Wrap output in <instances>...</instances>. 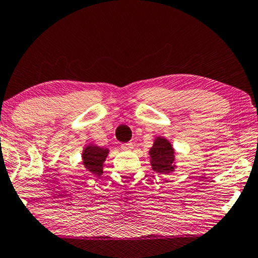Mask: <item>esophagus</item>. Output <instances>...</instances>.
Segmentation results:
<instances>
[{"mask_svg":"<svg viewBox=\"0 0 258 258\" xmlns=\"http://www.w3.org/2000/svg\"><path fill=\"white\" fill-rule=\"evenodd\" d=\"M120 148L122 150H130V149L133 148V144H132V142H126V144L120 145Z\"/></svg>","mask_w":258,"mask_h":258,"instance_id":"esophagus-1","label":"esophagus"}]
</instances>
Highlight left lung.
Returning <instances> with one entry per match:
<instances>
[{
  "instance_id": "left-lung-1",
  "label": "left lung",
  "mask_w": 258,
  "mask_h": 258,
  "mask_svg": "<svg viewBox=\"0 0 258 258\" xmlns=\"http://www.w3.org/2000/svg\"><path fill=\"white\" fill-rule=\"evenodd\" d=\"M151 167L155 172L167 174L174 170V150L164 138H157L149 150Z\"/></svg>"
}]
</instances>
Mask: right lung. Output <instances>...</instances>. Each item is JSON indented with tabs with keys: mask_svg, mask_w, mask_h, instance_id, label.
<instances>
[{
	"mask_svg": "<svg viewBox=\"0 0 258 258\" xmlns=\"http://www.w3.org/2000/svg\"><path fill=\"white\" fill-rule=\"evenodd\" d=\"M109 150L96 146L86 147L83 154L84 165L89 173L100 175L103 172V163L108 156Z\"/></svg>",
	"mask_w": 258,
	"mask_h": 258,
	"instance_id": "add662e5",
	"label": "right lung"
}]
</instances>
